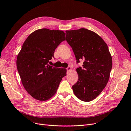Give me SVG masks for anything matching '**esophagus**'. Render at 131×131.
Listing matches in <instances>:
<instances>
[{
  "label": "esophagus",
  "mask_w": 131,
  "mask_h": 131,
  "mask_svg": "<svg viewBox=\"0 0 131 131\" xmlns=\"http://www.w3.org/2000/svg\"><path fill=\"white\" fill-rule=\"evenodd\" d=\"M66 70H67V71H70V70H71V67H70V66L67 67V68H66Z\"/></svg>",
  "instance_id": "1"
}]
</instances>
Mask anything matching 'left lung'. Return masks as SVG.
Instances as JSON below:
<instances>
[{"instance_id":"8db88e82","label":"left lung","mask_w":131,"mask_h":131,"mask_svg":"<svg viewBox=\"0 0 131 131\" xmlns=\"http://www.w3.org/2000/svg\"><path fill=\"white\" fill-rule=\"evenodd\" d=\"M66 41L79 64L78 80L72 86L74 94L82 101H90L100 94L107 84L112 59L107 44L95 32L86 28L66 31Z\"/></svg>"}]
</instances>
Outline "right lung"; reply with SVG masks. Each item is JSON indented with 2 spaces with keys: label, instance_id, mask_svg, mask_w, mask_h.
I'll use <instances>...</instances> for the list:
<instances>
[{
  "label": "right lung",
  "instance_id": "add662e5",
  "mask_svg": "<svg viewBox=\"0 0 131 131\" xmlns=\"http://www.w3.org/2000/svg\"><path fill=\"white\" fill-rule=\"evenodd\" d=\"M66 40L62 31L39 29L24 41L17 56V67L21 83L33 98L45 101L54 95L66 70L48 65L55 50Z\"/></svg>",
  "mask_w": 131,
  "mask_h": 131
}]
</instances>
